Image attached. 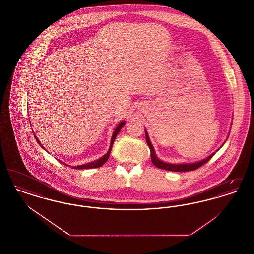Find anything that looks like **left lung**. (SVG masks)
<instances>
[{"instance_id": "left-lung-1", "label": "left lung", "mask_w": 254, "mask_h": 254, "mask_svg": "<svg viewBox=\"0 0 254 254\" xmlns=\"http://www.w3.org/2000/svg\"><path fill=\"white\" fill-rule=\"evenodd\" d=\"M145 140H146V144L148 145L149 149H150V156H151V161L153 163V165L155 167H157L158 169H166L169 171H176V172H182V171H190V170H195V169L202 167L203 165H205L206 162H208L211 157L215 154L212 153L211 155H209L208 157L205 158L202 161L196 162V163H190V164H169V163H166L161 161L159 158L157 157L154 147L151 144L147 131L145 130Z\"/></svg>"}]
</instances>
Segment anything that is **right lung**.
Masks as SVG:
<instances>
[{
    "mask_svg": "<svg viewBox=\"0 0 254 254\" xmlns=\"http://www.w3.org/2000/svg\"><path fill=\"white\" fill-rule=\"evenodd\" d=\"M126 124V122L122 121L121 123H119V125L117 126V127L115 128V130H114V132H113V135H112V137H111V142H110V146H109V151L103 156V157L100 158V159H98L96 161H93V162H91V163H87V164H85V165H81V166H77V167H75V166H73L71 167L72 169H97V168H100V167H102L107 161H108V159L109 157V154H110V151H111V148H112V145H113V142H114V140H115V138H116V136L118 135V133L119 131L121 130L122 127H124V125ZM35 139H36L37 142H38V144L42 146V148H44V149H46L42 144L40 143V141L38 140V138H37L36 136H35ZM64 164V163H63ZM64 165H65V166H68V165H66V164H64ZM68 167H70V166H68Z\"/></svg>",
    "mask_w": 254,
    "mask_h": 254,
    "instance_id": "right-lung-1",
    "label": "right lung"
}]
</instances>
